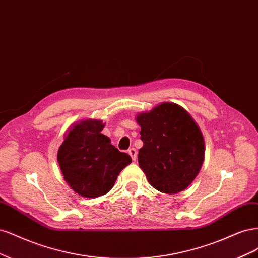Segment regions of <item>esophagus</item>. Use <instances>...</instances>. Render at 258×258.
<instances>
[{
    "label": "esophagus",
    "mask_w": 258,
    "mask_h": 258,
    "mask_svg": "<svg viewBox=\"0 0 258 258\" xmlns=\"http://www.w3.org/2000/svg\"><path fill=\"white\" fill-rule=\"evenodd\" d=\"M128 154L131 155L133 161H136V159H137V151H136V149L131 148L130 150H128Z\"/></svg>",
    "instance_id": "obj_1"
}]
</instances>
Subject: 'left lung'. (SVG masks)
Here are the masks:
<instances>
[{
	"mask_svg": "<svg viewBox=\"0 0 258 258\" xmlns=\"http://www.w3.org/2000/svg\"><path fill=\"white\" fill-rule=\"evenodd\" d=\"M136 121L144 143L138 163L149 183L166 194L184 190L205 157V141L196 122L183 107L169 102L138 113Z\"/></svg>",
	"mask_w": 258,
	"mask_h": 258,
	"instance_id": "left-lung-1",
	"label": "left lung"
}]
</instances>
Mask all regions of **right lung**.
<instances>
[{
	"mask_svg": "<svg viewBox=\"0 0 258 258\" xmlns=\"http://www.w3.org/2000/svg\"><path fill=\"white\" fill-rule=\"evenodd\" d=\"M101 120L75 123L57 151V162L69 185L82 197L95 198L113 187L119 173L132 163L102 134Z\"/></svg>",
	"mask_w": 258,
	"mask_h": 258,
	"instance_id": "add662e5",
	"label": "right lung"
}]
</instances>
